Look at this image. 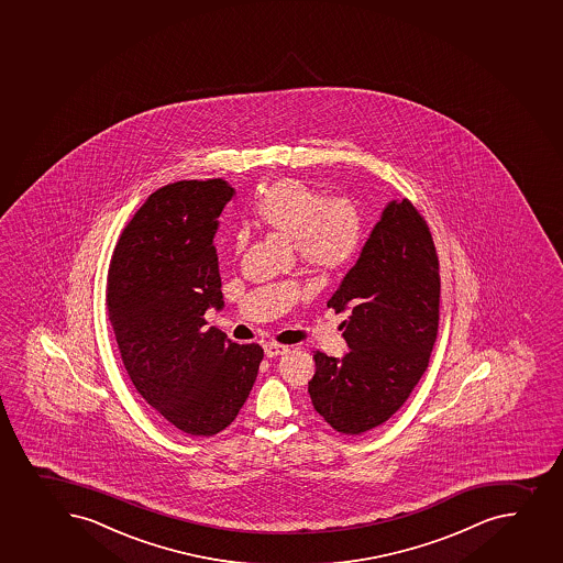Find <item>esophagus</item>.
I'll use <instances>...</instances> for the list:
<instances>
[{
	"instance_id": "obj_1",
	"label": "esophagus",
	"mask_w": 563,
	"mask_h": 563,
	"mask_svg": "<svg viewBox=\"0 0 563 563\" xmlns=\"http://www.w3.org/2000/svg\"><path fill=\"white\" fill-rule=\"evenodd\" d=\"M290 351L286 345H277V343H266L264 345V352L267 357L283 356L286 352Z\"/></svg>"
}]
</instances>
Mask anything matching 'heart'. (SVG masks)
Wrapping results in <instances>:
<instances>
[{
    "instance_id": "heart-1",
    "label": "heart",
    "mask_w": 563,
    "mask_h": 563,
    "mask_svg": "<svg viewBox=\"0 0 563 563\" xmlns=\"http://www.w3.org/2000/svg\"><path fill=\"white\" fill-rule=\"evenodd\" d=\"M256 222L296 242L308 266L334 272L356 255L362 242V218L349 201L327 200L299 179H283L267 189L253 206ZM245 244L236 239V251Z\"/></svg>"
}]
</instances>
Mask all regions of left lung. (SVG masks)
<instances>
[{"instance_id":"obj_1","label":"left lung","mask_w":563,"mask_h":563,"mask_svg":"<svg viewBox=\"0 0 563 563\" xmlns=\"http://www.w3.org/2000/svg\"><path fill=\"white\" fill-rule=\"evenodd\" d=\"M439 258L411 201L390 200L327 307L351 351L316 352L313 409L341 433L360 434L395 415L420 382L439 332Z\"/></svg>"}]
</instances>
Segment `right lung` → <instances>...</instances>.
<instances>
[{"label":"right lung","instance_id":"add662e5","mask_svg":"<svg viewBox=\"0 0 563 563\" xmlns=\"http://www.w3.org/2000/svg\"><path fill=\"white\" fill-rule=\"evenodd\" d=\"M234 195L220 178L152 192L121 234L108 275V312L132 384L190 437L233 422L264 356L203 319L223 307L212 240Z\"/></svg>","mask_w":563,"mask_h":563}]
</instances>
